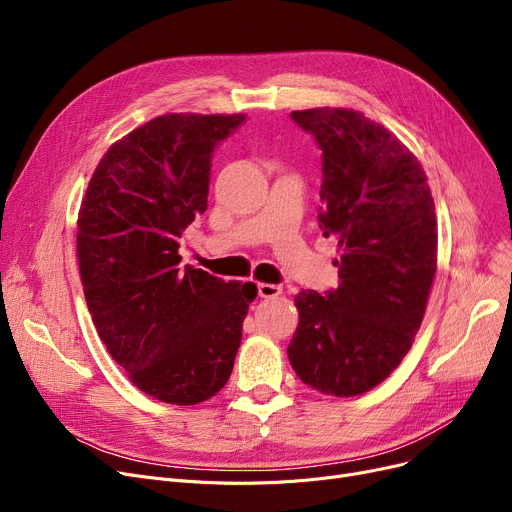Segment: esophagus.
<instances>
[{
  "label": "esophagus",
  "mask_w": 512,
  "mask_h": 512,
  "mask_svg": "<svg viewBox=\"0 0 512 512\" xmlns=\"http://www.w3.org/2000/svg\"><path fill=\"white\" fill-rule=\"evenodd\" d=\"M257 292L261 299H276L282 294V288L278 284H257Z\"/></svg>",
  "instance_id": "obj_1"
}]
</instances>
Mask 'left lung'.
Segmentation results:
<instances>
[{
	"mask_svg": "<svg viewBox=\"0 0 512 512\" xmlns=\"http://www.w3.org/2000/svg\"><path fill=\"white\" fill-rule=\"evenodd\" d=\"M290 118L321 149L317 222L340 247V284L294 297L288 359L324 394L357 396L409 353L436 274L438 222L417 157L355 110L317 107Z\"/></svg>",
	"mask_w": 512,
	"mask_h": 512,
	"instance_id": "8db88e82",
	"label": "left lung"
}]
</instances>
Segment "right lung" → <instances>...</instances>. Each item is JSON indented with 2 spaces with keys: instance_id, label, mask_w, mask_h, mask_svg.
<instances>
[{
  "instance_id": "1",
  "label": "right lung",
  "mask_w": 512,
  "mask_h": 512,
  "mask_svg": "<svg viewBox=\"0 0 512 512\" xmlns=\"http://www.w3.org/2000/svg\"><path fill=\"white\" fill-rule=\"evenodd\" d=\"M242 114L157 116L101 157L78 211L76 251L93 324L145 394L197 405L232 373L253 284L180 267V238L207 209L215 147Z\"/></svg>"
}]
</instances>
